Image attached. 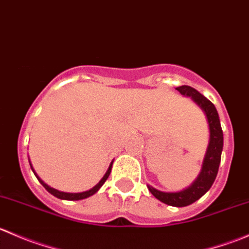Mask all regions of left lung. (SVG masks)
<instances>
[{"label": "left lung", "mask_w": 249, "mask_h": 249, "mask_svg": "<svg viewBox=\"0 0 249 249\" xmlns=\"http://www.w3.org/2000/svg\"><path fill=\"white\" fill-rule=\"evenodd\" d=\"M176 90H178L183 96L190 97L194 104L201 108L206 120H207L210 139H208L207 149H206L205 157L202 160L201 170L194 182L189 187L184 188L179 192H161V190L153 188L152 185H147V187L149 192L161 202L175 206V207H184V206H189L199 200L212 187L213 182L217 177L220 158H222L223 131L222 126H220L219 115H218L214 105L210 100L206 99L197 90L189 85H182V87L176 88Z\"/></svg>", "instance_id": "left-lung-1"}]
</instances>
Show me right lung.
I'll use <instances>...</instances> for the list:
<instances>
[{
    "label": "right lung",
    "instance_id": "right-lung-1",
    "mask_svg": "<svg viewBox=\"0 0 249 249\" xmlns=\"http://www.w3.org/2000/svg\"><path fill=\"white\" fill-rule=\"evenodd\" d=\"M29 162H30V166H31V170H32V171H34L35 176H36V177H37V179L39 180V183H41V184L43 185L44 188H46V189L48 190V192L50 193V194L54 195V196L57 197V199H61V200H71V201H72V200H73V201H77V200L87 199V197L91 196V195H94L95 193L99 192L100 188H101L102 185H104V183L106 182L107 178H108V176H109V173H110V170H112V165H113V161H112V162H110L108 170H107L106 173H105L104 177L101 178V180H100V182L97 183V184L95 185L94 188H91V189L87 190V192H82V193H65V192H60V190L55 189V188H52V187H49V185H48V184H46V183H44L43 180H42L41 178H39L38 176H37V173L35 172V170H34V167H32L31 161H30V159H29Z\"/></svg>",
    "mask_w": 249,
    "mask_h": 249
}]
</instances>
